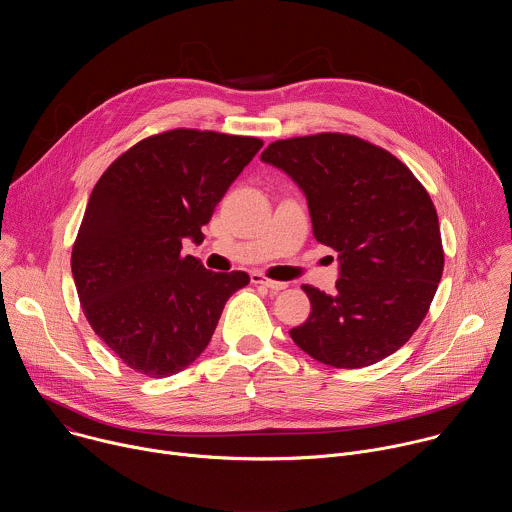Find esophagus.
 <instances>
[{
	"label": "esophagus",
	"instance_id": "34e87169",
	"mask_svg": "<svg viewBox=\"0 0 512 512\" xmlns=\"http://www.w3.org/2000/svg\"><path fill=\"white\" fill-rule=\"evenodd\" d=\"M251 283H255V285H263V287H267V289H271V291H281V289H285V287H287V283H285V281H273V279L263 277L261 273H253V275H251Z\"/></svg>",
	"mask_w": 512,
	"mask_h": 512
}]
</instances>
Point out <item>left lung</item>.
Instances as JSON below:
<instances>
[{"label": "left lung", "mask_w": 512, "mask_h": 512, "mask_svg": "<svg viewBox=\"0 0 512 512\" xmlns=\"http://www.w3.org/2000/svg\"><path fill=\"white\" fill-rule=\"evenodd\" d=\"M261 162L300 186L316 241L338 251L336 291L302 285L312 314L289 330L291 340L336 369L369 367L399 350L444 271L427 190L393 154L344 133L273 141Z\"/></svg>", "instance_id": "left-lung-1"}]
</instances>
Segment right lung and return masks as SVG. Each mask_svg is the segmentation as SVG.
Returning a JSON list of instances; mask_svg holds the SVG:
<instances>
[{"instance_id":"right-lung-1","label":"right lung","mask_w":512,"mask_h":512,"mask_svg":"<svg viewBox=\"0 0 512 512\" xmlns=\"http://www.w3.org/2000/svg\"><path fill=\"white\" fill-rule=\"evenodd\" d=\"M257 137L172 129L141 139L95 184L72 247V277L95 334L129 369L184 371L208 346L245 271L212 273L182 257L243 168Z\"/></svg>"}]
</instances>
